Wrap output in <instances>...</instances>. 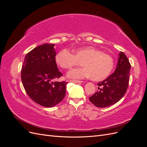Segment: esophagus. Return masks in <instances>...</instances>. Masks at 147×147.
Here are the masks:
<instances>
[{
	"label": "esophagus",
	"mask_w": 147,
	"mask_h": 147,
	"mask_svg": "<svg viewBox=\"0 0 147 147\" xmlns=\"http://www.w3.org/2000/svg\"><path fill=\"white\" fill-rule=\"evenodd\" d=\"M70 82H72V83H82V81L80 80H70Z\"/></svg>",
	"instance_id": "1"
}]
</instances>
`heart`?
Instances as JSON below:
<instances>
[{"mask_svg": "<svg viewBox=\"0 0 147 147\" xmlns=\"http://www.w3.org/2000/svg\"><path fill=\"white\" fill-rule=\"evenodd\" d=\"M55 61L64 69H72L82 61L83 67L70 70L67 77L75 79L91 77L94 81H101L107 78L114 67L112 56L91 46L74 49L72 54L64 49L57 53Z\"/></svg>", "mask_w": 147, "mask_h": 147, "instance_id": "b5f03b06", "label": "heart"}]
</instances>
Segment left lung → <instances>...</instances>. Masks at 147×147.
Segmentation results:
<instances>
[{"label":"left lung","mask_w":147,"mask_h":147,"mask_svg":"<svg viewBox=\"0 0 147 147\" xmlns=\"http://www.w3.org/2000/svg\"><path fill=\"white\" fill-rule=\"evenodd\" d=\"M131 64L122 51L119 53L117 68L114 73L97 83L98 90L90 100L97 107L104 108L117 103L125 94L129 81Z\"/></svg>","instance_id":"obj_1"}]
</instances>
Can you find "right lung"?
<instances>
[{
  "mask_svg": "<svg viewBox=\"0 0 147 147\" xmlns=\"http://www.w3.org/2000/svg\"><path fill=\"white\" fill-rule=\"evenodd\" d=\"M55 44L38 46L26 55L21 80L26 93L37 104L45 107L58 104L65 96L66 82H53L63 74L55 61Z\"/></svg>",
  "mask_w": 147,
  "mask_h": 147,
  "instance_id": "1",
  "label": "right lung"
}]
</instances>
